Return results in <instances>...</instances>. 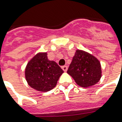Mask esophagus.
Segmentation results:
<instances>
[{"instance_id": "obj_1", "label": "esophagus", "mask_w": 122, "mask_h": 122, "mask_svg": "<svg viewBox=\"0 0 122 122\" xmlns=\"http://www.w3.org/2000/svg\"><path fill=\"white\" fill-rule=\"evenodd\" d=\"M62 69H63V70L64 71H66L67 70H68V66H62Z\"/></svg>"}]
</instances>
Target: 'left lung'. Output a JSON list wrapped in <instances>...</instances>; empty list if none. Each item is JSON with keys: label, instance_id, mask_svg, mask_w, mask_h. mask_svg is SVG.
Instances as JSON below:
<instances>
[{"label": "left lung", "instance_id": "1", "mask_svg": "<svg viewBox=\"0 0 122 122\" xmlns=\"http://www.w3.org/2000/svg\"><path fill=\"white\" fill-rule=\"evenodd\" d=\"M78 85L87 88L96 84L102 76L101 63L92 54L76 50L67 71Z\"/></svg>", "mask_w": 122, "mask_h": 122}]
</instances>
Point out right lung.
Instances as JSON below:
<instances>
[{"instance_id":"add662e5","label":"right lung","mask_w":122,"mask_h":122,"mask_svg":"<svg viewBox=\"0 0 122 122\" xmlns=\"http://www.w3.org/2000/svg\"><path fill=\"white\" fill-rule=\"evenodd\" d=\"M63 72L55 61L48 59L47 52H39L28 62L25 75L28 84L31 88L47 92L56 87Z\"/></svg>"}]
</instances>
